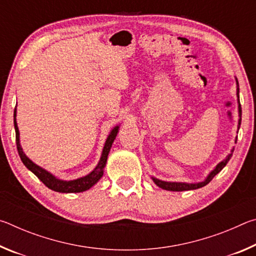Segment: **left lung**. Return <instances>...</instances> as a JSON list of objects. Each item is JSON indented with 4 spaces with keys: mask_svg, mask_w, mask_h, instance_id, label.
Returning a JSON list of instances; mask_svg holds the SVG:
<instances>
[{
    "mask_svg": "<svg viewBox=\"0 0 256 256\" xmlns=\"http://www.w3.org/2000/svg\"><path fill=\"white\" fill-rule=\"evenodd\" d=\"M236 80V96H237V104H238V124H237V133L238 130L240 128V123H242V107H240V84H238V80L237 78H235ZM237 142V136L235 138V144ZM234 146L230 150V154H228L226 156V158L222 160L219 164H216V167L212 170L208 176L202 182H198V183H185V182H167V180H162L156 178V177L151 176V180H154V183L158 186V188L166 190H172V192H182V190H198L201 188L203 186H206V184H209L212 180V178L222 170V168L226 166L227 162L230 160L232 152H234Z\"/></svg>",
    "mask_w": 256,
    "mask_h": 256,
    "instance_id": "left-lung-1",
    "label": "left lung"
}]
</instances>
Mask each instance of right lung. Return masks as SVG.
<instances>
[{"instance_id": "add662e5", "label": "right lung", "mask_w": 256, "mask_h": 256, "mask_svg": "<svg viewBox=\"0 0 256 256\" xmlns=\"http://www.w3.org/2000/svg\"><path fill=\"white\" fill-rule=\"evenodd\" d=\"M14 130H16V149H18V152L21 160L26 167L28 170L34 172L38 178H40L42 183H44L47 188H50L52 190H55V192L60 193H80L84 192V190L92 188L94 184H97L99 180L102 178L104 175V170H105L106 164H107V158L108 154H110V151L112 144H114V140L118 136L120 126V125H116V126L110 130V134L105 141V144H104V148L100 154V159L97 164V166L94 168V170L82 177H79L76 180H60L58 177L52 174L50 172L46 170L45 168L38 166L37 164H34L32 159L27 157V154H24L22 146L20 144V132L18 128V123H16V106L14 110Z\"/></svg>"}]
</instances>
